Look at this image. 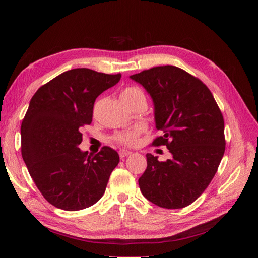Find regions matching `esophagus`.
<instances>
[{"instance_id":"esophagus-1","label":"esophagus","mask_w":258,"mask_h":258,"mask_svg":"<svg viewBox=\"0 0 258 258\" xmlns=\"http://www.w3.org/2000/svg\"><path fill=\"white\" fill-rule=\"evenodd\" d=\"M119 157L120 158H124V157H126V156H128V155H131L132 154V152H130V151H125V150H122V151H119Z\"/></svg>"}]
</instances>
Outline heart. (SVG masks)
Listing matches in <instances>:
<instances>
[{"instance_id": "b5f03b06", "label": "heart", "mask_w": 258, "mask_h": 258, "mask_svg": "<svg viewBox=\"0 0 258 258\" xmlns=\"http://www.w3.org/2000/svg\"><path fill=\"white\" fill-rule=\"evenodd\" d=\"M143 92H142L139 87L136 86H128L122 92V100L126 103L138 96H143ZM144 131V126H138L134 130L126 131V132H118L113 136V140L116 143L123 145V146H134L139 143V138L141 133Z\"/></svg>"}]
</instances>
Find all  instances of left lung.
I'll use <instances>...</instances> for the list:
<instances>
[{"mask_svg": "<svg viewBox=\"0 0 258 258\" xmlns=\"http://www.w3.org/2000/svg\"><path fill=\"white\" fill-rule=\"evenodd\" d=\"M131 79L154 102L156 128L163 135L152 145H165L173 155L160 162L146 154L147 168L139 179L142 194L167 210L188 206L210 185L225 152L221 109L200 79L173 65L142 71Z\"/></svg>", "mask_w": 258, "mask_h": 258, "instance_id": "1", "label": "left lung"}]
</instances>
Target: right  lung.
Instances as JSON below:
<instances>
[{
    "instance_id": "right-lung-1",
    "label": "right lung",
    "mask_w": 258,
    "mask_h": 258,
    "mask_svg": "<svg viewBox=\"0 0 258 258\" xmlns=\"http://www.w3.org/2000/svg\"><path fill=\"white\" fill-rule=\"evenodd\" d=\"M118 74L73 69L42 85L21 125V153L43 197L64 211H80L101 199L119 156L109 146L82 152V127L92 123L96 97Z\"/></svg>"
}]
</instances>
